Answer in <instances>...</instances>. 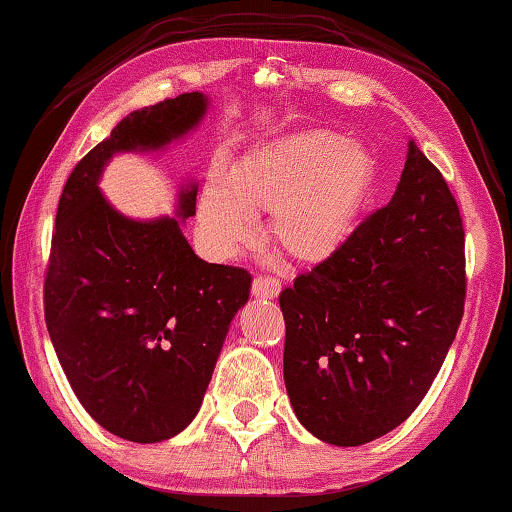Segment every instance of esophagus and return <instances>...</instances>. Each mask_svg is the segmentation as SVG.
<instances>
[{
  "instance_id": "1",
  "label": "esophagus",
  "mask_w": 512,
  "mask_h": 512,
  "mask_svg": "<svg viewBox=\"0 0 512 512\" xmlns=\"http://www.w3.org/2000/svg\"><path fill=\"white\" fill-rule=\"evenodd\" d=\"M282 291V282L273 275H259L253 280V296L273 300Z\"/></svg>"
}]
</instances>
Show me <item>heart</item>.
I'll return each mask as SVG.
<instances>
[{
  "label": "heart",
  "instance_id": "obj_1",
  "mask_svg": "<svg viewBox=\"0 0 512 512\" xmlns=\"http://www.w3.org/2000/svg\"><path fill=\"white\" fill-rule=\"evenodd\" d=\"M375 185L366 146L329 131L282 137L246 153L205 180L198 198L201 230L216 255L253 241V219L271 214L268 235L284 255L316 266L348 244Z\"/></svg>",
  "mask_w": 512,
  "mask_h": 512
}]
</instances>
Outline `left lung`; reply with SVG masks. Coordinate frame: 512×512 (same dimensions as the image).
<instances>
[{
	"label": "left lung",
	"mask_w": 512,
	"mask_h": 512,
	"mask_svg": "<svg viewBox=\"0 0 512 512\" xmlns=\"http://www.w3.org/2000/svg\"><path fill=\"white\" fill-rule=\"evenodd\" d=\"M465 289L456 198L409 142L391 203L280 293L284 384L302 427L339 447L400 427L456 339Z\"/></svg>",
	"instance_id": "obj_1"
}]
</instances>
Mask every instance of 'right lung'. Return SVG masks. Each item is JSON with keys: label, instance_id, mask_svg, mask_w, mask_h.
I'll return each instance as SVG.
<instances>
[{"label": "right lung", "instance_id": "add662e5", "mask_svg": "<svg viewBox=\"0 0 512 512\" xmlns=\"http://www.w3.org/2000/svg\"><path fill=\"white\" fill-rule=\"evenodd\" d=\"M201 92L135 110L69 173L45 273V320L69 386L103 429L160 443L201 409L250 273L194 255L178 219L133 221L99 178L112 155L160 149L201 121ZM196 214V187L180 216Z\"/></svg>", "mask_w": 512, "mask_h": 512}]
</instances>
